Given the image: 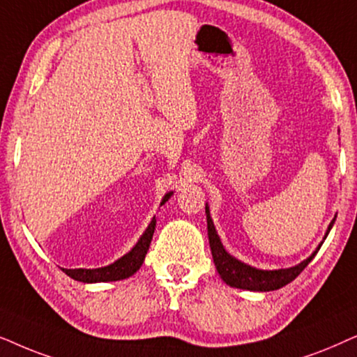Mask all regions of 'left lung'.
I'll use <instances>...</instances> for the list:
<instances>
[{
  "mask_svg": "<svg viewBox=\"0 0 357 357\" xmlns=\"http://www.w3.org/2000/svg\"><path fill=\"white\" fill-rule=\"evenodd\" d=\"M206 215H207V235H208V243H211L213 263H215L217 273L222 278V281L230 287L245 289V291H253V292L278 291V289H281L284 286H287L289 282H292L294 279H296L297 275L307 268V264L315 258L318 250H320V246L323 245L321 241V243L317 246V250L313 251L307 259H303L302 263L292 266V268L273 269V271L258 269L243 263V261L236 259L235 256H231L225 248H223L220 236H218L215 225H213L211 211H208L207 204H206ZM335 220L336 217L330 222V225H328V230L325 236H323V240H325L328 234H330Z\"/></svg>",
  "mask_w": 357,
  "mask_h": 357,
  "instance_id": "8db88e82",
  "label": "left lung"
}]
</instances>
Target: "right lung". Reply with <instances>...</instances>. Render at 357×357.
<instances>
[{"mask_svg": "<svg viewBox=\"0 0 357 357\" xmlns=\"http://www.w3.org/2000/svg\"><path fill=\"white\" fill-rule=\"evenodd\" d=\"M173 196V191L166 192L165 197L161 199L160 206H165V202ZM156 227V218H151V222L146 227L144 235L140 236L139 241H137L134 248H132L129 253H126L122 258L114 261L112 264L104 266V268H96V269H63L66 275H70L71 279L79 282H112V281H121V279H127L130 275H134L137 271L140 269V266L144 264L145 255L150 248L151 238H153V231Z\"/></svg>", "mask_w": 357, "mask_h": 357, "instance_id": "right-lung-1", "label": "right lung"}]
</instances>
